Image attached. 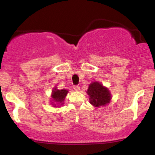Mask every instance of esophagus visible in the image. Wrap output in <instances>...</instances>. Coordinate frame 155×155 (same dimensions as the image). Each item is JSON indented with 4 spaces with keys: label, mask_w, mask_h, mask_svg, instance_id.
Returning <instances> with one entry per match:
<instances>
[{
    "label": "esophagus",
    "mask_w": 155,
    "mask_h": 155,
    "mask_svg": "<svg viewBox=\"0 0 155 155\" xmlns=\"http://www.w3.org/2000/svg\"><path fill=\"white\" fill-rule=\"evenodd\" d=\"M74 90H76V91H79V90H80V87L79 86V85H74Z\"/></svg>",
    "instance_id": "1"
}]
</instances>
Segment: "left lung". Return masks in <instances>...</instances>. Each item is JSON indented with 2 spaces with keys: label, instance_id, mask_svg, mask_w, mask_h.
Here are the masks:
<instances>
[{
  "label": "left lung",
  "instance_id": "8db88e82",
  "mask_svg": "<svg viewBox=\"0 0 155 155\" xmlns=\"http://www.w3.org/2000/svg\"><path fill=\"white\" fill-rule=\"evenodd\" d=\"M87 94L90 97V104L95 107L104 106L111 100V94L108 89L97 81L90 84Z\"/></svg>",
  "mask_w": 155,
  "mask_h": 155
}]
</instances>
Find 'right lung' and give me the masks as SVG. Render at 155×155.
<instances>
[{
  "label": "right lung",
  "instance_id": "obj_1",
  "mask_svg": "<svg viewBox=\"0 0 155 155\" xmlns=\"http://www.w3.org/2000/svg\"><path fill=\"white\" fill-rule=\"evenodd\" d=\"M68 93V90H58V89L54 88V90L52 91V97L53 100L55 102H58L60 104H63L64 99H65V96Z\"/></svg>",
  "mask_w": 155,
  "mask_h": 155
}]
</instances>
